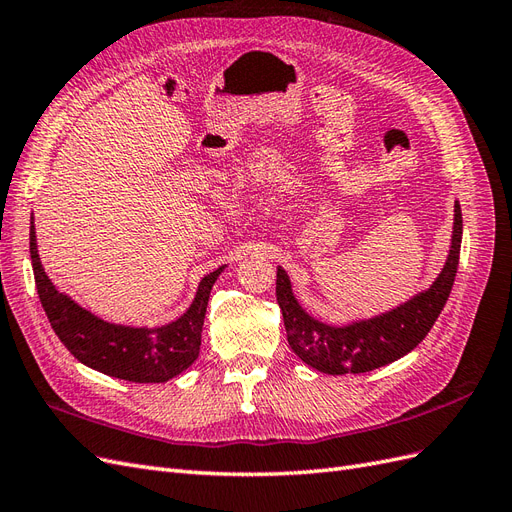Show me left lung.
<instances>
[{"mask_svg":"<svg viewBox=\"0 0 512 512\" xmlns=\"http://www.w3.org/2000/svg\"><path fill=\"white\" fill-rule=\"evenodd\" d=\"M461 235V207L455 200L451 250L431 286L389 312L346 324H329L307 314L294 297L288 273L277 267L275 297L282 309L290 348L303 363L329 376L365 374L406 356L423 342L448 301L459 265Z\"/></svg>","mask_w":512,"mask_h":512,"instance_id":"obj_1","label":"left lung"}]
</instances>
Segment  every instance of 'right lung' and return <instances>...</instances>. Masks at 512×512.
<instances>
[{
  "label": "right lung",
  "instance_id": "right-lung-1",
  "mask_svg": "<svg viewBox=\"0 0 512 512\" xmlns=\"http://www.w3.org/2000/svg\"><path fill=\"white\" fill-rule=\"evenodd\" d=\"M29 254L46 318L61 344L83 365L128 382H166L198 359L209 294L226 265L200 280L192 305L177 320L160 327H128L98 318L53 286L38 256L34 218L29 226Z\"/></svg>",
  "mask_w": 512,
  "mask_h": 512
}]
</instances>
